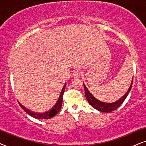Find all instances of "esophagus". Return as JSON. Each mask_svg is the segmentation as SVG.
I'll return each mask as SVG.
<instances>
[{
  "instance_id": "34e87169",
  "label": "esophagus",
  "mask_w": 146,
  "mask_h": 146,
  "mask_svg": "<svg viewBox=\"0 0 146 146\" xmlns=\"http://www.w3.org/2000/svg\"><path fill=\"white\" fill-rule=\"evenodd\" d=\"M81 75V73L79 71H75L73 72V77L74 78H79L80 77V76Z\"/></svg>"
}]
</instances>
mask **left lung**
<instances>
[{"label": "left lung", "mask_w": 146, "mask_h": 146, "mask_svg": "<svg viewBox=\"0 0 146 146\" xmlns=\"http://www.w3.org/2000/svg\"><path fill=\"white\" fill-rule=\"evenodd\" d=\"M132 83H133V80H132L131 85H130L129 89H128L125 94L124 95L122 98H120L119 100H118L117 101H116V102H113V103H105V102H101V101H99L98 100H97L95 97H93V95L89 92L88 89L87 88L84 83H83V86H84V89H85V97H86V99L87 102H89V104H90L93 108L96 109L97 110L100 111H102L105 113H110V112L113 111L117 110V109L119 108L122 104H123L124 100H125V98H127V96H128V94H129L130 90H131V87H132Z\"/></svg>", "instance_id": "8db88e82"}]
</instances>
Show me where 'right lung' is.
<instances>
[{
	"instance_id": "obj_1",
	"label": "right lung",
	"mask_w": 146,
	"mask_h": 146,
	"mask_svg": "<svg viewBox=\"0 0 146 146\" xmlns=\"http://www.w3.org/2000/svg\"><path fill=\"white\" fill-rule=\"evenodd\" d=\"M65 87H66V83H65L63 89H62V91H61V93H60L59 99H58V100L57 101V102H56V104L54 105V106L51 109H50V110L46 111V112L41 113H38L33 112L30 110H27V108H25L24 106H23L22 105L20 104V103H19V106L22 108L23 110L27 113H28L29 115L32 116L33 117L36 118V119H50V117H53V116H55L56 114H57V113L60 110H61V108L62 107V102H63V96L64 91H65Z\"/></svg>"
}]
</instances>
